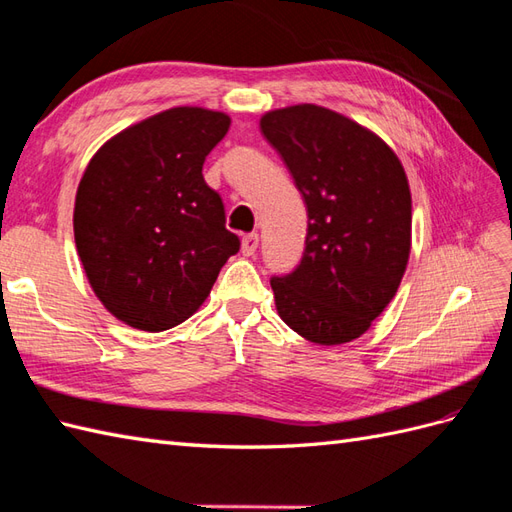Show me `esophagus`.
Returning a JSON list of instances; mask_svg holds the SVG:
<instances>
[{
  "mask_svg": "<svg viewBox=\"0 0 512 512\" xmlns=\"http://www.w3.org/2000/svg\"><path fill=\"white\" fill-rule=\"evenodd\" d=\"M257 246H259V235L257 233H246L242 238V255L253 257L257 253Z\"/></svg>",
  "mask_w": 512,
  "mask_h": 512,
  "instance_id": "34e87169",
  "label": "esophagus"
}]
</instances>
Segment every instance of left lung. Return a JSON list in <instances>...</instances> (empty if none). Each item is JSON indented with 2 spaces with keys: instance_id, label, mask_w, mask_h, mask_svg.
<instances>
[{
  "instance_id": "left-lung-1",
  "label": "left lung",
  "mask_w": 512,
  "mask_h": 512,
  "mask_svg": "<svg viewBox=\"0 0 512 512\" xmlns=\"http://www.w3.org/2000/svg\"><path fill=\"white\" fill-rule=\"evenodd\" d=\"M307 205L300 264L270 279L281 320L313 344L337 346L370 329L396 296L411 253V192L387 144L320 106L261 116Z\"/></svg>"
}]
</instances>
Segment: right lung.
<instances>
[{
  "instance_id": "right-lung-1",
  "label": "right lung",
  "mask_w": 512,
  "mask_h": 512,
  "mask_svg": "<svg viewBox=\"0 0 512 512\" xmlns=\"http://www.w3.org/2000/svg\"><path fill=\"white\" fill-rule=\"evenodd\" d=\"M231 119L173 108L131 125L90 160L75 196L73 231L90 287L114 318L166 331L203 305L240 251L203 164Z\"/></svg>"
}]
</instances>
